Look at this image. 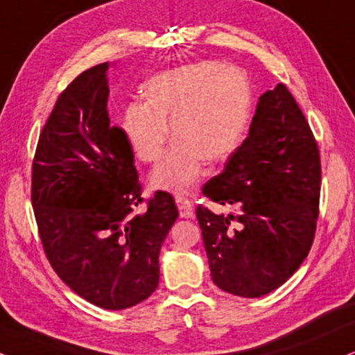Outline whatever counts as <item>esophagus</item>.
<instances>
[{"instance_id": "1", "label": "esophagus", "mask_w": 355, "mask_h": 355, "mask_svg": "<svg viewBox=\"0 0 355 355\" xmlns=\"http://www.w3.org/2000/svg\"><path fill=\"white\" fill-rule=\"evenodd\" d=\"M176 204L179 209V216L181 217H192V202L187 198L176 196Z\"/></svg>"}]
</instances>
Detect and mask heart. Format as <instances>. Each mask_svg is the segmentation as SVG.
<instances>
[{
  "mask_svg": "<svg viewBox=\"0 0 355 355\" xmlns=\"http://www.w3.org/2000/svg\"><path fill=\"white\" fill-rule=\"evenodd\" d=\"M146 103H131L121 130L131 151L156 163L171 133L176 138L151 174L153 186L187 192L204 176L205 161L224 163L237 150L250 115L248 78L235 65L198 62L161 72L144 85Z\"/></svg>",
  "mask_w": 355,
  "mask_h": 355,
  "instance_id": "heart-1",
  "label": "heart"
}]
</instances>
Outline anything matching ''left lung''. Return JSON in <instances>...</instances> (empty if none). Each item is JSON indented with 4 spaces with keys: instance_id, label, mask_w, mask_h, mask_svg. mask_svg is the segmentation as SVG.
<instances>
[{
    "instance_id": "8db88e82",
    "label": "left lung",
    "mask_w": 355,
    "mask_h": 355,
    "mask_svg": "<svg viewBox=\"0 0 355 355\" xmlns=\"http://www.w3.org/2000/svg\"><path fill=\"white\" fill-rule=\"evenodd\" d=\"M321 189L318 143L283 84L265 92L250 131L205 182L202 194L230 214L198 205L212 282L242 298L277 290L308 257L316 234Z\"/></svg>"
}]
</instances>
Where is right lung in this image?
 <instances>
[{
	"label": "right lung",
	"mask_w": 355,
	"mask_h": 355,
	"mask_svg": "<svg viewBox=\"0 0 355 355\" xmlns=\"http://www.w3.org/2000/svg\"><path fill=\"white\" fill-rule=\"evenodd\" d=\"M108 62L87 69L59 95L39 135L31 200L44 253L78 296L126 309L159 283V250L178 218L169 192L143 212L135 155L110 125Z\"/></svg>",
	"instance_id": "1"
}]
</instances>
